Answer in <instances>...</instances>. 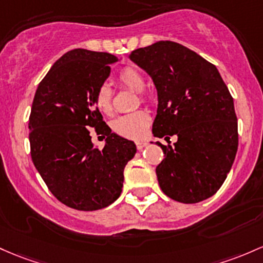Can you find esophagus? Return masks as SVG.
Segmentation results:
<instances>
[{
  "instance_id": "esophagus-1",
  "label": "esophagus",
  "mask_w": 263,
  "mask_h": 263,
  "mask_svg": "<svg viewBox=\"0 0 263 263\" xmlns=\"http://www.w3.org/2000/svg\"><path fill=\"white\" fill-rule=\"evenodd\" d=\"M146 146H147V142H146V141H137V142H136V147H137V149H142V148H145Z\"/></svg>"
}]
</instances>
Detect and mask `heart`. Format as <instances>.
Returning <instances> with one entry per match:
<instances>
[{"instance_id": "1", "label": "heart", "mask_w": 263, "mask_h": 263, "mask_svg": "<svg viewBox=\"0 0 263 263\" xmlns=\"http://www.w3.org/2000/svg\"><path fill=\"white\" fill-rule=\"evenodd\" d=\"M117 81L122 87L129 89V91L137 92L138 99H140L141 102H146L147 97L142 92L145 89L146 83L143 77L140 74V72L129 67L123 68L118 73ZM93 103L97 109L102 114H111L112 91L109 86L102 85L97 88V91L93 95ZM149 121H151V118H149L146 111H136L117 117L112 122V129L118 136L129 138V140H140L146 134Z\"/></svg>"}]
</instances>
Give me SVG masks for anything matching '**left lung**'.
Returning a JSON list of instances; mask_svg holds the SVG:
<instances>
[{
  "label": "left lung",
  "instance_id": "left-lung-1",
  "mask_svg": "<svg viewBox=\"0 0 263 263\" xmlns=\"http://www.w3.org/2000/svg\"><path fill=\"white\" fill-rule=\"evenodd\" d=\"M129 59L151 76L157 89L154 136L177 135L174 147L157 142L164 154L156 167L161 190L182 203L211 197L226 180L238 147L233 99L220 72L172 41L137 48Z\"/></svg>",
  "mask_w": 263,
  "mask_h": 263
}]
</instances>
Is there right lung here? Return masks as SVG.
Segmentation results:
<instances>
[{
    "label": "right lung",
    "mask_w": 263,
    "mask_h": 263,
    "mask_svg": "<svg viewBox=\"0 0 263 263\" xmlns=\"http://www.w3.org/2000/svg\"><path fill=\"white\" fill-rule=\"evenodd\" d=\"M117 61L107 52L68 51L34 93L28 121L33 164L52 195L80 211H96L120 197L123 170L136 154V145L111 132L93 103ZM91 128L108 136L102 150L91 143Z\"/></svg>",
    "instance_id": "right-lung-1"
}]
</instances>
